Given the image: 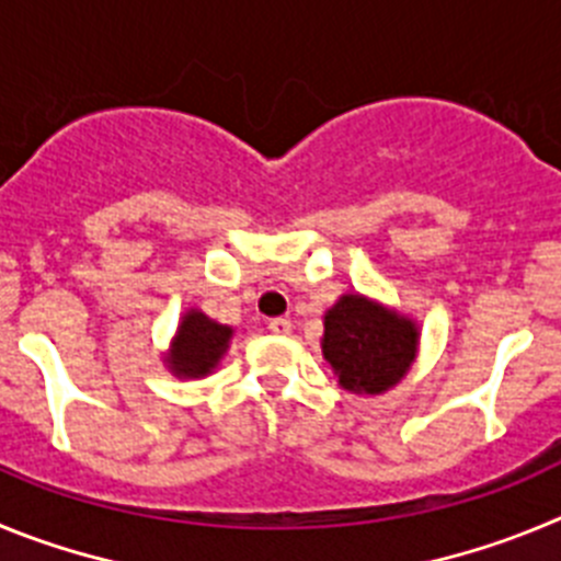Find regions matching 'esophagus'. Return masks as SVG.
<instances>
[{"label": "esophagus", "instance_id": "1", "mask_svg": "<svg viewBox=\"0 0 561 561\" xmlns=\"http://www.w3.org/2000/svg\"><path fill=\"white\" fill-rule=\"evenodd\" d=\"M268 330L274 332V335H287V332L293 330L290 318H271V321H268Z\"/></svg>", "mask_w": 561, "mask_h": 561}]
</instances>
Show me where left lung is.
Masks as SVG:
<instances>
[{"mask_svg":"<svg viewBox=\"0 0 561 561\" xmlns=\"http://www.w3.org/2000/svg\"><path fill=\"white\" fill-rule=\"evenodd\" d=\"M416 327L363 296H341L324 316V357L346 391L382 393L416 357Z\"/></svg>","mask_w":561,"mask_h":561,"instance_id":"1","label":"left lung"}]
</instances>
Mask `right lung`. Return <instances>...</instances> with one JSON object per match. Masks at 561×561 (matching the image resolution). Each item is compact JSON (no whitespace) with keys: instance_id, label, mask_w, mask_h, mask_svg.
<instances>
[{"instance_id":"right-lung-1","label":"right lung","mask_w":561,"mask_h":561,"mask_svg":"<svg viewBox=\"0 0 561 561\" xmlns=\"http://www.w3.org/2000/svg\"><path fill=\"white\" fill-rule=\"evenodd\" d=\"M231 330L206 318L204 312L190 310L179 327L168 363L179 377H206L218 366L220 355L229 346Z\"/></svg>"}]
</instances>
